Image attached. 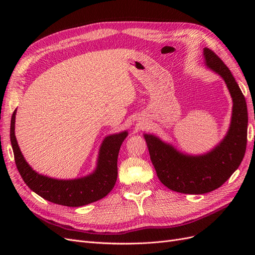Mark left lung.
I'll return each mask as SVG.
<instances>
[{
    "instance_id": "left-lung-1",
    "label": "left lung",
    "mask_w": 255,
    "mask_h": 255,
    "mask_svg": "<svg viewBox=\"0 0 255 255\" xmlns=\"http://www.w3.org/2000/svg\"><path fill=\"white\" fill-rule=\"evenodd\" d=\"M203 55L205 66L221 76L232 97V118L225 138L210 152L189 155L157 136L143 135L159 181L169 189L188 195L220 187L241 165L247 146L248 111L243 92L230 69L212 50L204 48Z\"/></svg>"
}]
</instances>
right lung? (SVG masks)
I'll use <instances>...</instances> for the list:
<instances>
[{"label": "right lung", "instance_id": "1", "mask_svg": "<svg viewBox=\"0 0 255 255\" xmlns=\"http://www.w3.org/2000/svg\"><path fill=\"white\" fill-rule=\"evenodd\" d=\"M16 113L14 110L11 116L10 141L19 173L30 189L50 202L70 207L96 202L110 194L117 181L118 154L128 130L104 138L94 172L80 179L57 180L36 172L23 157L14 135Z\"/></svg>", "mask_w": 255, "mask_h": 255}]
</instances>
